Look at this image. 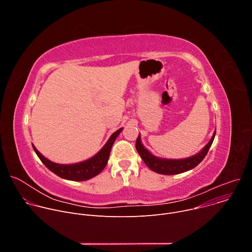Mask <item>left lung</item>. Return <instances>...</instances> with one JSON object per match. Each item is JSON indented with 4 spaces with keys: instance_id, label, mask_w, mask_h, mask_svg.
<instances>
[{
    "instance_id": "1",
    "label": "left lung",
    "mask_w": 252,
    "mask_h": 252,
    "mask_svg": "<svg viewBox=\"0 0 252 252\" xmlns=\"http://www.w3.org/2000/svg\"><path fill=\"white\" fill-rule=\"evenodd\" d=\"M215 132L217 130H214L210 140L206 143V146L198 152L196 155L187 158H179V159H172V158H158L153 155L149 150L145 148V146L142 145L141 142V137L140 133L138 134L135 142V148L137 153L139 154L141 159L145 161V163L155 172L160 173V174H178V173H183L188 170H190L194 168L196 165H198L202 159L205 158L207 155L209 148L211 147Z\"/></svg>"
}]
</instances>
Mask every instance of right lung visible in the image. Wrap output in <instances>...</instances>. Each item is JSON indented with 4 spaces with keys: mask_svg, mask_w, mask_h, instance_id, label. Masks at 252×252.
I'll return each mask as SVG.
<instances>
[{
    "mask_svg": "<svg viewBox=\"0 0 252 252\" xmlns=\"http://www.w3.org/2000/svg\"><path fill=\"white\" fill-rule=\"evenodd\" d=\"M124 128H120L115 131L111 137L105 142V145L92 158L77 163H70V164H62L54 162L47 158H45L35 147L32 145V149L34 153L37 154L41 161L55 174L58 176L67 179V181L73 182H83L88 181L100 173L102 169L105 167L107 160H109L110 154L112 151V147L114 142L116 141L119 134L122 132Z\"/></svg>",
    "mask_w": 252,
    "mask_h": 252,
    "instance_id": "1",
    "label": "right lung"
}]
</instances>
